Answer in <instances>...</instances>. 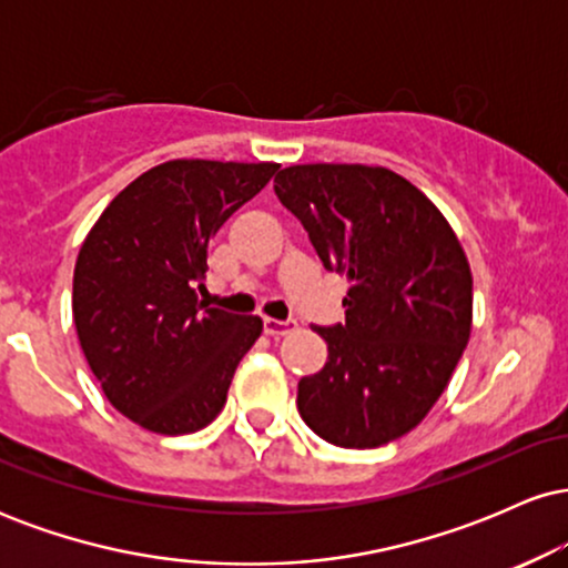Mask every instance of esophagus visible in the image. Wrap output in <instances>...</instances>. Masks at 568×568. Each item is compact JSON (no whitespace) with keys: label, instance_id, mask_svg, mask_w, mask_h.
Returning a JSON list of instances; mask_svg holds the SVG:
<instances>
[{"label":"esophagus","instance_id":"esophagus-1","mask_svg":"<svg viewBox=\"0 0 568 568\" xmlns=\"http://www.w3.org/2000/svg\"><path fill=\"white\" fill-rule=\"evenodd\" d=\"M291 328H296V323L275 321V317H264V334L266 336H285Z\"/></svg>","mask_w":568,"mask_h":568}]
</instances>
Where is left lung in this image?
Masks as SVG:
<instances>
[{
  "label": "left lung",
  "mask_w": 568,
  "mask_h": 568,
  "mask_svg": "<svg viewBox=\"0 0 568 568\" xmlns=\"http://www.w3.org/2000/svg\"><path fill=\"white\" fill-rule=\"evenodd\" d=\"M275 192L325 270L349 283L344 325L315 328L328 361L298 382V414L342 448L403 438L438 403L470 342L465 247L435 202L387 168L291 165Z\"/></svg>",
  "instance_id": "1"
}]
</instances>
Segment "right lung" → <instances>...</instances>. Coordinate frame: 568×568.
<instances>
[{
  "mask_svg": "<svg viewBox=\"0 0 568 568\" xmlns=\"http://www.w3.org/2000/svg\"><path fill=\"white\" fill-rule=\"evenodd\" d=\"M277 162L171 160L130 181L88 232L71 312L109 403L158 435H189L221 414L262 317L200 302L211 240L256 197Z\"/></svg>",
  "mask_w": 568,
  "mask_h": 568,
  "instance_id": "1",
  "label": "right lung"
}]
</instances>
